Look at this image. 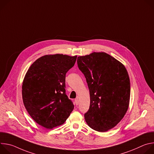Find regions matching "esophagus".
Listing matches in <instances>:
<instances>
[{
	"label": "esophagus",
	"instance_id": "obj_1",
	"mask_svg": "<svg viewBox=\"0 0 154 154\" xmlns=\"http://www.w3.org/2000/svg\"><path fill=\"white\" fill-rule=\"evenodd\" d=\"M74 102H75V104L76 105H77L79 104V99H78V98H76V99H75Z\"/></svg>",
	"mask_w": 154,
	"mask_h": 154
}]
</instances>
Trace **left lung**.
Wrapping results in <instances>:
<instances>
[{"label": "left lung", "instance_id": "8db88e82", "mask_svg": "<svg viewBox=\"0 0 154 154\" xmlns=\"http://www.w3.org/2000/svg\"><path fill=\"white\" fill-rule=\"evenodd\" d=\"M90 94V108L84 116L91 128L103 132L116 126L129 105L130 83L124 66L105 52L77 58Z\"/></svg>", "mask_w": 154, "mask_h": 154}]
</instances>
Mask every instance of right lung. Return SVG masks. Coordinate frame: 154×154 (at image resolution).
<instances>
[{"instance_id": "right-lung-1", "label": "right lung", "mask_w": 154, "mask_h": 154, "mask_svg": "<svg viewBox=\"0 0 154 154\" xmlns=\"http://www.w3.org/2000/svg\"><path fill=\"white\" fill-rule=\"evenodd\" d=\"M77 56L45 55L36 60L24 77L22 94L24 106L33 119L47 128L63 124L74 108L66 94V74Z\"/></svg>"}]
</instances>
